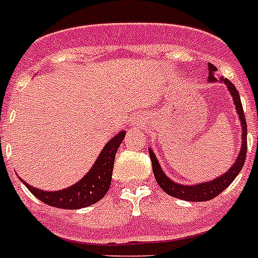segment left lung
<instances>
[{"label":"left lung","mask_w":258,"mask_h":258,"mask_svg":"<svg viewBox=\"0 0 258 258\" xmlns=\"http://www.w3.org/2000/svg\"><path fill=\"white\" fill-rule=\"evenodd\" d=\"M208 71L209 82L219 81L224 82L227 85L228 90H229V93H231L232 98H233V103L236 106L238 119H240V123H241L242 127L241 150H240V154H238L237 159L233 163V165L229 168V171L224 173V175H221V176L216 177V179L211 180V181L195 184V185H181V184L175 183V181H172V180L167 177V175L163 172L162 167L159 165L158 159H156L154 152L148 150L151 162H152V171H154L155 179H156L158 184L160 185V188L164 192H167L169 196L181 199V200H187V202H208L211 199L216 198L217 195L221 194L225 188L229 187L232 181L236 179V176H237L240 171L242 169V165L245 163V156H246V120H245L244 110H242L241 99H240L237 89L234 87V85L229 79L217 75V69L212 63H208Z\"/></svg>","instance_id":"1"}]
</instances>
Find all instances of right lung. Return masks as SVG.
I'll return each mask as SVG.
<instances>
[{
  "label": "right lung",
  "mask_w": 258,
  "mask_h": 258,
  "mask_svg": "<svg viewBox=\"0 0 258 258\" xmlns=\"http://www.w3.org/2000/svg\"><path fill=\"white\" fill-rule=\"evenodd\" d=\"M124 136L125 131H120L118 135L114 136L104 146L91 169L86 173V176L66 189L47 192V190L31 187L30 184L25 183L24 180L21 181H24L27 189L30 190L35 198H38L45 204L55 207V208L79 209L95 204L100 199H103L110 188L115 154L122 143V140L124 139Z\"/></svg>",
  "instance_id": "right-lung-1"
}]
</instances>
